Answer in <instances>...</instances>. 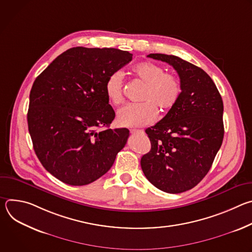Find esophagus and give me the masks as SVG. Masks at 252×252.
<instances>
[{"label": "esophagus", "instance_id": "obj_1", "mask_svg": "<svg viewBox=\"0 0 252 252\" xmlns=\"http://www.w3.org/2000/svg\"><path fill=\"white\" fill-rule=\"evenodd\" d=\"M130 133L131 134H143L145 133V131H143L142 129H130Z\"/></svg>", "mask_w": 252, "mask_h": 252}]
</instances>
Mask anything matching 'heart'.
<instances>
[{
  "instance_id": "obj_1",
  "label": "heart",
  "mask_w": 252,
  "mask_h": 252,
  "mask_svg": "<svg viewBox=\"0 0 252 252\" xmlns=\"http://www.w3.org/2000/svg\"><path fill=\"white\" fill-rule=\"evenodd\" d=\"M133 76L146 84L140 95L143 100L128 103L118 114L121 126L128 127L145 126L152 124L158 117V109L162 113L169 112L182 96L183 87L179 79L152 62H141L131 67ZM107 99L114 104L124 101V79L121 70H116L107 77L104 84Z\"/></svg>"
}]
</instances>
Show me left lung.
Returning <instances> with one entry per match:
<instances>
[{"label":"left lung","instance_id":"8db88e82","mask_svg":"<svg viewBox=\"0 0 252 252\" xmlns=\"http://www.w3.org/2000/svg\"><path fill=\"white\" fill-rule=\"evenodd\" d=\"M149 58L172 65L181 80L178 102L154 126L146 129L152 149L140 159L149 182L168 193L191 189L209 171L223 134V102L205 71L172 55Z\"/></svg>","mask_w":252,"mask_h":252}]
</instances>
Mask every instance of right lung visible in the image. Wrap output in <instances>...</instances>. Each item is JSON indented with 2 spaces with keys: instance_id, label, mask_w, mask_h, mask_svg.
I'll list each match as a JSON object with an SVG mask.
<instances>
[{
  "instance_id": "add662e5",
  "label": "right lung",
  "mask_w": 252,
  "mask_h": 252,
  "mask_svg": "<svg viewBox=\"0 0 252 252\" xmlns=\"http://www.w3.org/2000/svg\"><path fill=\"white\" fill-rule=\"evenodd\" d=\"M132 55L113 48H71L35 79L28 126L35 155L61 182L86 186L113 166L129 136L110 128L116 114L104 92L112 73Z\"/></svg>"
}]
</instances>
